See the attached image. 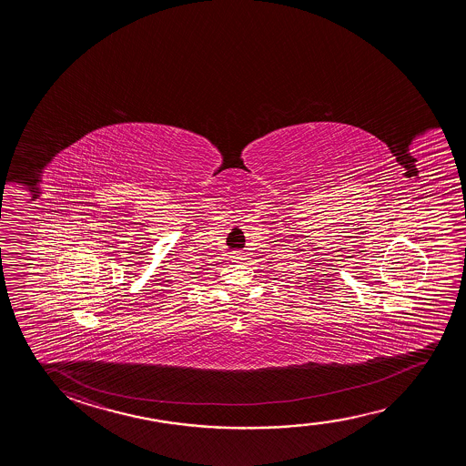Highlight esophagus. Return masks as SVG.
Listing matches in <instances>:
<instances>
[{"label": "esophagus", "mask_w": 466, "mask_h": 466, "mask_svg": "<svg viewBox=\"0 0 466 466\" xmlns=\"http://www.w3.org/2000/svg\"><path fill=\"white\" fill-rule=\"evenodd\" d=\"M232 261H236V263H240V261H244L245 253L244 252H232Z\"/></svg>", "instance_id": "esophagus-1"}]
</instances>
